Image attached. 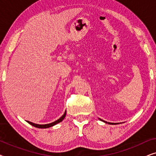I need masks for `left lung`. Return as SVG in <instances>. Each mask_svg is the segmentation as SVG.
<instances>
[{"instance_id": "1", "label": "left lung", "mask_w": 156, "mask_h": 156, "mask_svg": "<svg viewBox=\"0 0 156 156\" xmlns=\"http://www.w3.org/2000/svg\"><path fill=\"white\" fill-rule=\"evenodd\" d=\"M100 120H101V119H100ZM104 121V122H105V123H107L106 121ZM108 124H118V123H109V122H108Z\"/></svg>"}]
</instances>
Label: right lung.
I'll return each instance as SVG.
<instances>
[{
	"mask_svg": "<svg viewBox=\"0 0 156 156\" xmlns=\"http://www.w3.org/2000/svg\"><path fill=\"white\" fill-rule=\"evenodd\" d=\"M65 116H66V112H65V114H63V116H61L60 118H59V119H58V120L55 121H54V122H52V123H48V124H44V125L36 124V123H32V122H30V121H27V122L28 123H30V125L36 127V128H40V129H47V128H49V127L53 126L56 125L57 123H59V122H61V121H62L64 119H65Z\"/></svg>",
	"mask_w": 156,
	"mask_h": 156,
	"instance_id": "add662e5",
	"label": "right lung"
}]
</instances>
